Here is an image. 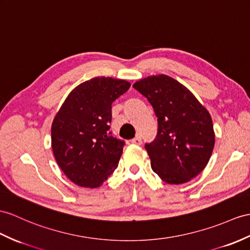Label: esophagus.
Here are the masks:
<instances>
[{
    "instance_id": "34e87169",
    "label": "esophagus",
    "mask_w": 250,
    "mask_h": 250,
    "mask_svg": "<svg viewBox=\"0 0 250 250\" xmlns=\"http://www.w3.org/2000/svg\"><path fill=\"white\" fill-rule=\"evenodd\" d=\"M130 142L132 143V144H137V145H140L142 143V140H141V137H140L139 135L136 137V138H133L132 140H130Z\"/></svg>"
}]
</instances>
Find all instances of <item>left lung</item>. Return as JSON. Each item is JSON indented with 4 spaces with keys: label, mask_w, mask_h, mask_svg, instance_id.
I'll use <instances>...</instances> for the list:
<instances>
[{
    "label": "left lung",
    "mask_w": 250,
    "mask_h": 250,
    "mask_svg": "<svg viewBox=\"0 0 250 250\" xmlns=\"http://www.w3.org/2000/svg\"><path fill=\"white\" fill-rule=\"evenodd\" d=\"M132 87L147 99L158 121L156 138L144 145L153 171L171 185L196 177L214 147L209 112L185 86L167 75L148 76Z\"/></svg>",
    "instance_id": "8db88e82"
}]
</instances>
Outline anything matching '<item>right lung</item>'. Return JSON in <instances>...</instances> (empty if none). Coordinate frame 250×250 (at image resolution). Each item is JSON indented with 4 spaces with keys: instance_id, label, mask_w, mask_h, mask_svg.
Here are the masks:
<instances>
[{
    "instance_id": "right-lung-1",
    "label": "right lung",
    "mask_w": 250,
    "mask_h": 250,
    "mask_svg": "<svg viewBox=\"0 0 250 250\" xmlns=\"http://www.w3.org/2000/svg\"><path fill=\"white\" fill-rule=\"evenodd\" d=\"M130 83L95 77L66 97L52 124V148L58 166L71 181L96 188L118 167L125 141L112 137V103Z\"/></svg>"
}]
</instances>
